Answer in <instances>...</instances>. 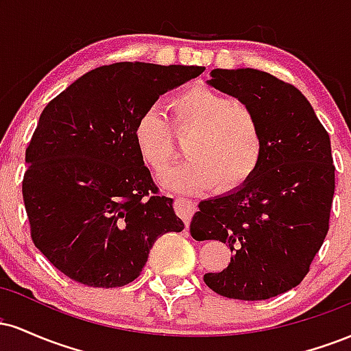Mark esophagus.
Returning <instances> with one entry per match:
<instances>
[{"label":"esophagus","instance_id":"34e87169","mask_svg":"<svg viewBox=\"0 0 351 351\" xmlns=\"http://www.w3.org/2000/svg\"><path fill=\"white\" fill-rule=\"evenodd\" d=\"M175 208H176V213H178V215L183 217L184 224H186V228H188L189 221H191V217L196 211V201L184 198V196H178V198H176V201H175Z\"/></svg>","mask_w":351,"mask_h":351}]
</instances>
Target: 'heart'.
Listing matches in <instances>:
<instances>
[{"instance_id": "obj_1", "label": "heart", "mask_w": 351, "mask_h": 351, "mask_svg": "<svg viewBox=\"0 0 351 351\" xmlns=\"http://www.w3.org/2000/svg\"><path fill=\"white\" fill-rule=\"evenodd\" d=\"M175 130H191L184 143L188 158L162 175L163 186L196 193L215 186L243 184L256 171L264 138L259 119L249 104L208 87H189L168 102ZM134 143L140 158L153 171H162L173 158L171 130L156 108H147L134 123Z\"/></svg>"}]
</instances>
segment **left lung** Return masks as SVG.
Wrapping results in <instances>:
<instances>
[{"mask_svg": "<svg viewBox=\"0 0 351 351\" xmlns=\"http://www.w3.org/2000/svg\"><path fill=\"white\" fill-rule=\"evenodd\" d=\"M211 87L244 100L263 128L256 171L226 195L204 199L189 229L231 249L221 272L204 274L228 299L265 300L299 285L328 232L335 191L330 136L304 94L257 69H215Z\"/></svg>", "mask_w": 351, "mask_h": 351, "instance_id": "8db88e82", "label": "left lung"}]
</instances>
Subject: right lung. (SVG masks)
Segmentation results:
<instances>
[{
  "label": "right lung",
  "mask_w": 351,
  "mask_h": 351,
  "mask_svg": "<svg viewBox=\"0 0 351 351\" xmlns=\"http://www.w3.org/2000/svg\"><path fill=\"white\" fill-rule=\"evenodd\" d=\"M204 67L117 62L87 72L47 104L26 148L23 198L49 263L88 287H122L155 241L180 232L136 152V117Z\"/></svg>",
  "instance_id": "add662e5"
}]
</instances>
